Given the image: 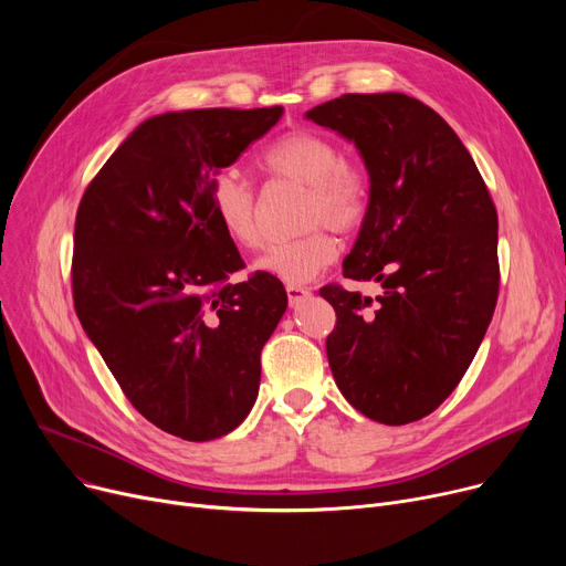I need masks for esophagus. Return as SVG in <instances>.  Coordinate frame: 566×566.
I'll list each match as a JSON object with an SVG mask.
<instances>
[{
	"label": "esophagus",
	"instance_id": "34e87169",
	"mask_svg": "<svg viewBox=\"0 0 566 566\" xmlns=\"http://www.w3.org/2000/svg\"><path fill=\"white\" fill-rule=\"evenodd\" d=\"M286 295H289V305L298 307L301 303H305L310 298V289L307 286H298V284H286Z\"/></svg>",
	"mask_w": 566,
	"mask_h": 566
}]
</instances>
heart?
<instances>
[{"label":"heart","mask_w":566,"mask_h":566,"mask_svg":"<svg viewBox=\"0 0 566 566\" xmlns=\"http://www.w3.org/2000/svg\"><path fill=\"white\" fill-rule=\"evenodd\" d=\"M259 169L280 181L305 188L303 222L328 224L350 231L365 220L369 184L363 169L346 165L339 146L312 130H291L268 144L259 156ZM208 203L216 224L241 250H256L261 233L256 224V195L235 171H220ZM337 241L323 229L268 248L254 263L256 271L286 284H307L337 259Z\"/></svg>","instance_id":"obj_1"}]
</instances>
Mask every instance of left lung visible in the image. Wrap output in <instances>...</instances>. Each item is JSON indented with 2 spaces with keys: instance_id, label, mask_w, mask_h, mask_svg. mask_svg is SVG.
Masks as SVG:
<instances>
[{
  "instance_id": "left-lung-1",
  "label": "left lung",
  "mask_w": 566,
  "mask_h": 566,
  "mask_svg": "<svg viewBox=\"0 0 566 566\" xmlns=\"http://www.w3.org/2000/svg\"><path fill=\"white\" fill-rule=\"evenodd\" d=\"M305 116L365 160L369 203L344 277L382 289L376 301L321 289L337 312L335 382L374 422H418L452 395L493 318L495 206L459 135L418 98L344 94Z\"/></svg>"
}]
</instances>
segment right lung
<instances>
[{"mask_svg": "<svg viewBox=\"0 0 566 566\" xmlns=\"http://www.w3.org/2000/svg\"><path fill=\"white\" fill-rule=\"evenodd\" d=\"M282 112L216 107L146 118L77 208L71 275L82 328L128 401L184 440L227 436L248 418L261 348L286 312L277 277L227 282L243 259L208 203L216 174Z\"/></svg>", "mask_w": 566, "mask_h": 566, "instance_id": "1", "label": "right lung"}]
</instances>
